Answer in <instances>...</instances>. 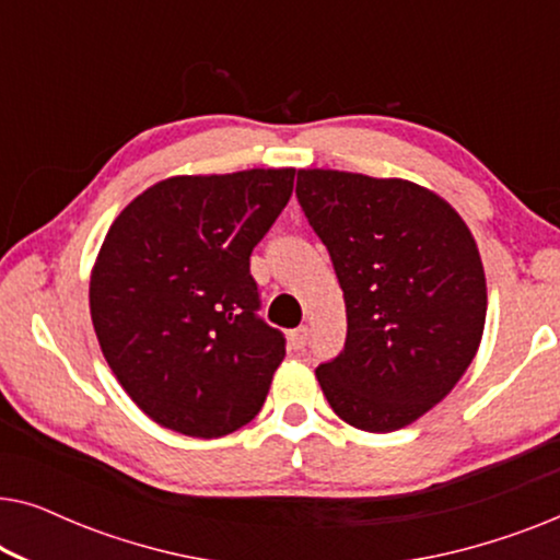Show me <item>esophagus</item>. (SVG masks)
I'll list each match as a JSON object with an SVG mask.
<instances>
[{
    "label": "esophagus",
    "mask_w": 560,
    "mask_h": 560,
    "mask_svg": "<svg viewBox=\"0 0 560 560\" xmlns=\"http://www.w3.org/2000/svg\"><path fill=\"white\" fill-rule=\"evenodd\" d=\"M305 343H308V326H298L295 331H290V347L295 351L305 349Z\"/></svg>",
    "instance_id": "obj_1"
}]
</instances>
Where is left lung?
I'll return each mask as SVG.
<instances>
[{
	"mask_svg": "<svg viewBox=\"0 0 560 560\" xmlns=\"http://www.w3.org/2000/svg\"><path fill=\"white\" fill-rule=\"evenodd\" d=\"M298 203L347 303V343L316 370L336 416L389 433L446 397L477 354L487 280L451 203L418 183L298 171Z\"/></svg>",
	"mask_w": 560,
	"mask_h": 560,
	"instance_id": "8db88e82",
	"label": "left lung"
}]
</instances>
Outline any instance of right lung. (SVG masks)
<instances>
[{
    "instance_id": "obj_1",
    "label": "right lung",
    "mask_w": 560,
    "mask_h": 560,
    "mask_svg": "<svg viewBox=\"0 0 560 560\" xmlns=\"http://www.w3.org/2000/svg\"><path fill=\"white\" fill-rule=\"evenodd\" d=\"M293 180V167L175 175L106 232L91 320L114 377L158 425L219 439L262 410L285 336L257 316L249 255Z\"/></svg>"
}]
</instances>
